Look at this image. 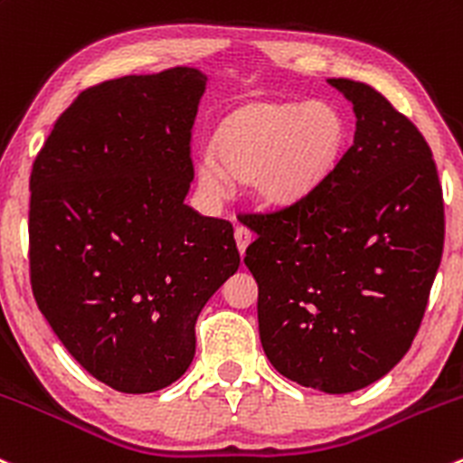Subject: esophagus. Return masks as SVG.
<instances>
[{"mask_svg":"<svg viewBox=\"0 0 463 463\" xmlns=\"http://www.w3.org/2000/svg\"><path fill=\"white\" fill-rule=\"evenodd\" d=\"M235 241H237V248H240V255L244 257L248 244L252 241V232L248 231L246 226H237L235 228Z\"/></svg>","mask_w":463,"mask_h":463,"instance_id":"34e87169","label":"esophagus"}]
</instances>
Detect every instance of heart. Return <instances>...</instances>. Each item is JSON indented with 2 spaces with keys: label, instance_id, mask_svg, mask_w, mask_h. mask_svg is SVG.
<instances>
[{
  "label": "heart",
  "instance_id": "heart-1",
  "mask_svg": "<svg viewBox=\"0 0 463 463\" xmlns=\"http://www.w3.org/2000/svg\"><path fill=\"white\" fill-rule=\"evenodd\" d=\"M346 142V117L330 101H252L222 121L217 153L203 148L194 175L211 199H226L237 177L264 206L288 208L335 173Z\"/></svg>",
  "mask_w": 463,
  "mask_h": 463
}]
</instances>
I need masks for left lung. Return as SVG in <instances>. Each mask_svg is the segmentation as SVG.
Returning <instances> with one entry per match:
<instances>
[{
  "mask_svg": "<svg viewBox=\"0 0 463 463\" xmlns=\"http://www.w3.org/2000/svg\"><path fill=\"white\" fill-rule=\"evenodd\" d=\"M353 104V146L304 202L246 215L244 264L277 373L344 395L408 353L444 250V199L424 135L371 86L328 80Z\"/></svg>",
  "mask_w": 463,
  "mask_h": 463,
  "instance_id": "left-lung-1",
  "label": "left lung"
}]
</instances>
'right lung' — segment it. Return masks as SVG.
Masks as SVG:
<instances>
[{
  "label": "right lung",
  "instance_id": "right-lung-1",
  "mask_svg": "<svg viewBox=\"0 0 463 463\" xmlns=\"http://www.w3.org/2000/svg\"><path fill=\"white\" fill-rule=\"evenodd\" d=\"M208 77L191 66L84 90L31 173V281L39 310L92 377L162 391L194 357V321L240 269L232 226L184 203Z\"/></svg>",
  "mask_w": 463,
  "mask_h": 463
}]
</instances>
